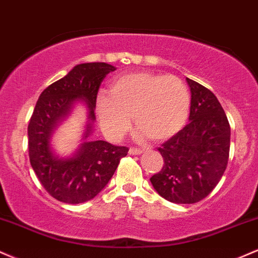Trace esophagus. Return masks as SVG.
Segmentation results:
<instances>
[{
	"label": "esophagus",
	"mask_w": 258,
	"mask_h": 258,
	"mask_svg": "<svg viewBox=\"0 0 258 258\" xmlns=\"http://www.w3.org/2000/svg\"><path fill=\"white\" fill-rule=\"evenodd\" d=\"M144 151L141 148H135V147H130L129 148V154H133V156H138V154H141Z\"/></svg>",
	"instance_id": "34e87169"
}]
</instances>
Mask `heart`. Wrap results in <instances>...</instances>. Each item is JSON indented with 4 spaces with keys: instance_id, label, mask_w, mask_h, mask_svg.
I'll return each instance as SVG.
<instances>
[{
    "instance_id": "obj_1",
    "label": "heart",
    "mask_w": 258,
    "mask_h": 258,
    "mask_svg": "<svg viewBox=\"0 0 258 258\" xmlns=\"http://www.w3.org/2000/svg\"><path fill=\"white\" fill-rule=\"evenodd\" d=\"M188 88L176 76L147 71L130 72L112 80L107 94L96 99L101 129L112 140H119L130 128L132 116L139 135L165 141L176 135L189 114Z\"/></svg>"
}]
</instances>
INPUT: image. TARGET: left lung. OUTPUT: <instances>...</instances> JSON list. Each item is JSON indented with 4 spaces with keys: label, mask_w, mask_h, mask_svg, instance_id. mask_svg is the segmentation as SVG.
Instances as JSON below:
<instances>
[{
    "label": "left lung",
    "mask_w": 258,
    "mask_h": 258,
    "mask_svg": "<svg viewBox=\"0 0 258 258\" xmlns=\"http://www.w3.org/2000/svg\"><path fill=\"white\" fill-rule=\"evenodd\" d=\"M190 89L189 123L158 148L164 165L150 178L154 189L175 204H193L220 182L229 157L231 126L216 96L186 78Z\"/></svg>",
    "instance_id": "left-lung-1"
}]
</instances>
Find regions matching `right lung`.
<instances>
[{
	"label": "right lung",
	"mask_w": 258,
	"mask_h": 258,
	"mask_svg": "<svg viewBox=\"0 0 258 258\" xmlns=\"http://www.w3.org/2000/svg\"><path fill=\"white\" fill-rule=\"evenodd\" d=\"M114 70V66L106 62L80 63L61 80L45 88L35 106L27 126L30 163L44 189L59 202L80 204L93 199L128 153V147L102 140L84 141L70 158H59L50 147L57 123L69 116L78 100L86 101L88 106L89 123L83 139L90 135L99 88L106 75Z\"/></svg>",
	"instance_id": "1"
}]
</instances>
